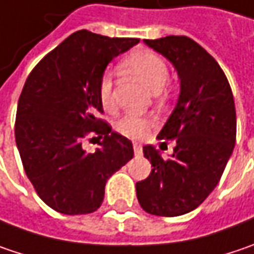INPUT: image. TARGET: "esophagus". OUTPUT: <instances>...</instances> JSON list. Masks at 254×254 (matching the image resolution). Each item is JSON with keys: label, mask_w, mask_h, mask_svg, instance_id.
<instances>
[{"label": "esophagus", "mask_w": 254, "mask_h": 254, "mask_svg": "<svg viewBox=\"0 0 254 254\" xmlns=\"http://www.w3.org/2000/svg\"><path fill=\"white\" fill-rule=\"evenodd\" d=\"M133 151L136 155H141L142 154V145L139 142H133Z\"/></svg>", "instance_id": "esophagus-1"}]
</instances>
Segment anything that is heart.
Returning a JSON list of instances; mask_svg holds the SVG:
<instances>
[{
	"mask_svg": "<svg viewBox=\"0 0 254 254\" xmlns=\"http://www.w3.org/2000/svg\"><path fill=\"white\" fill-rule=\"evenodd\" d=\"M121 66L154 92H158L168 77V66L165 60L151 50H136L130 53L121 62ZM99 99L106 111L115 109L116 100L112 74L109 71H105L99 80ZM152 125L154 119L149 116L127 113L118 121L116 129L127 138H142L151 130Z\"/></svg>",
	"mask_w": 254,
	"mask_h": 254,
	"instance_id": "b5f03b06",
	"label": "heart"
}]
</instances>
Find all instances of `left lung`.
<instances>
[{
    "label": "left lung",
    "instance_id": "1",
    "mask_svg": "<svg viewBox=\"0 0 254 254\" xmlns=\"http://www.w3.org/2000/svg\"><path fill=\"white\" fill-rule=\"evenodd\" d=\"M167 57L181 80L175 109L158 139L177 145L164 159L152 145L143 157L154 167L136 183V197L149 214L183 216L195 210L218 184L236 145V108L224 71L213 56L186 36L143 40Z\"/></svg>",
    "mask_w": 254,
    "mask_h": 254
}]
</instances>
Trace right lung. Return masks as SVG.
Segmentation results:
<instances>
[{
  "label": "right lung",
  "instance_id": "right-lung-1",
  "mask_svg": "<svg viewBox=\"0 0 254 254\" xmlns=\"http://www.w3.org/2000/svg\"><path fill=\"white\" fill-rule=\"evenodd\" d=\"M138 43L79 30L25 80L15 118L17 148L38 197L62 214L96 211L109 177L133 157L132 142L100 118L99 80L116 56ZM89 134L104 138L95 153L82 149Z\"/></svg>",
  "mask_w": 254,
  "mask_h": 254
}]
</instances>
